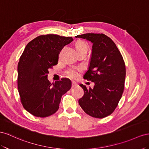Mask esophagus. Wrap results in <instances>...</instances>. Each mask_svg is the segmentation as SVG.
<instances>
[{
  "label": "esophagus",
  "instance_id": "34e87169",
  "mask_svg": "<svg viewBox=\"0 0 149 149\" xmlns=\"http://www.w3.org/2000/svg\"><path fill=\"white\" fill-rule=\"evenodd\" d=\"M77 86V84H76L75 82H72V88H74V87H75V86Z\"/></svg>",
  "mask_w": 149,
  "mask_h": 149
}]
</instances>
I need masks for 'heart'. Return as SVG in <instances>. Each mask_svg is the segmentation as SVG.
Segmentation results:
<instances>
[{
	"mask_svg": "<svg viewBox=\"0 0 149 149\" xmlns=\"http://www.w3.org/2000/svg\"><path fill=\"white\" fill-rule=\"evenodd\" d=\"M75 48L78 53L84 50L87 51V46L86 44L83 41H77L76 42ZM80 70L81 69H80V67H72L66 71V74L70 78L76 79L79 76Z\"/></svg>",
	"mask_w": 149,
	"mask_h": 149,
	"instance_id": "b5f03b06",
	"label": "heart"
}]
</instances>
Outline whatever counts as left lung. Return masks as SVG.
Masks as SVG:
<instances>
[{"label":"left lung","mask_w":149,"mask_h":149,"mask_svg":"<svg viewBox=\"0 0 149 149\" xmlns=\"http://www.w3.org/2000/svg\"><path fill=\"white\" fill-rule=\"evenodd\" d=\"M76 37L93 44L90 65L84 78L95 83L93 88L80 85L84 94L79 104L90 116L104 118L116 109L124 92V61L116 44L104 33H88Z\"/></svg>","instance_id":"1"}]
</instances>
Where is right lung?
I'll return each instance as SVG.
<instances>
[{
	"label": "right lung",
	"instance_id": "add662e5",
	"mask_svg": "<svg viewBox=\"0 0 149 149\" xmlns=\"http://www.w3.org/2000/svg\"><path fill=\"white\" fill-rule=\"evenodd\" d=\"M71 37L41 35L29 42L18 63L17 87L24 108L33 116L46 117L56 113L61 97L71 88L67 79L54 83L47 79L49 69L57 65L58 56Z\"/></svg>",
	"mask_w": 149,
	"mask_h": 149
}]
</instances>
